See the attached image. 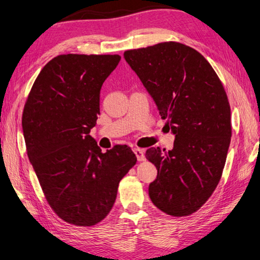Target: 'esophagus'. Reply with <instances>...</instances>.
I'll return each instance as SVG.
<instances>
[{
	"instance_id": "obj_1",
	"label": "esophagus",
	"mask_w": 260,
	"mask_h": 260,
	"mask_svg": "<svg viewBox=\"0 0 260 260\" xmlns=\"http://www.w3.org/2000/svg\"><path fill=\"white\" fill-rule=\"evenodd\" d=\"M134 152H135V155H136V157H137V159H138L139 161H142V160H144V159H145V155H144V150H143V149H139V148H135V149H134Z\"/></svg>"
}]
</instances>
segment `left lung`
<instances>
[{
	"instance_id": "8db88e82",
	"label": "left lung",
	"mask_w": 260,
	"mask_h": 260,
	"mask_svg": "<svg viewBox=\"0 0 260 260\" xmlns=\"http://www.w3.org/2000/svg\"><path fill=\"white\" fill-rule=\"evenodd\" d=\"M175 135L174 149L146 150L157 168L151 202L174 217L202 208L219 183L231 141V109L225 89L204 56L178 42L124 52Z\"/></svg>"
}]
</instances>
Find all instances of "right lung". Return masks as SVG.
<instances>
[{
  "label": "right lung",
  "mask_w": 260,
  "mask_h": 260,
  "mask_svg": "<svg viewBox=\"0 0 260 260\" xmlns=\"http://www.w3.org/2000/svg\"><path fill=\"white\" fill-rule=\"evenodd\" d=\"M119 55H58L34 82L22 127L30 163L55 213L92 226L114 206L118 184L137 158L127 145L102 152L90 130L100 115L101 88Z\"/></svg>",
  "instance_id": "obj_1"
}]
</instances>
